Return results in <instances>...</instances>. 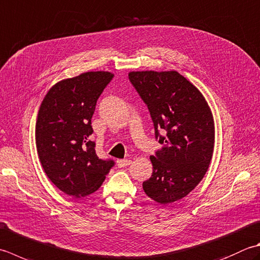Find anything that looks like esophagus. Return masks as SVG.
<instances>
[{
  "label": "esophagus",
  "mask_w": 260,
  "mask_h": 260,
  "mask_svg": "<svg viewBox=\"0 0 260 260\" xmlns=\"http://www.w3.org/2000/svg\"><path fill=\"white\" fill-rule=\"evenodd\" d=\"M132 164V161L126 159V160H117V166H118L119 168H124V167H127L129 166Z\"/></svg>",
  "instance_id": "1"
}]
</instances>
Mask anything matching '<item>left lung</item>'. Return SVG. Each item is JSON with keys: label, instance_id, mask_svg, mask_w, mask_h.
Listing matches in <instances>:
<instances>
[{"label": "left lung", "instance_id": "8db88e82", "mask_svg": "<svg viewBox=\"0 0 260 260\" xmlns=\"http://www.w3.org/2000/svg\"><path fill=\"white\" fill-rule=\"evenodd\" d=\"M128 76L164 144L150 156L153 172L143 189L153 201L170 204L189 194L210 167L215 142L213 114L201 91L177 71H133Z\"/></svg>", "mask_w": 260, "mask_h": 260}]
</instances>
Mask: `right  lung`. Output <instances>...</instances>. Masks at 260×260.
Returning <instances> with one entry per match:
<instances>
[{
	"label": "right lung",
	"instance_id": "1",
	"mask_svg": "<svg viewBox=\"0 0 260 260\" xmlns=\"http://www.w3.org/2000/svg\"><path fill=\"white\" fill-rule=\"evenodd\" d=\"M106 71L85 72L54 84L39 107L36 146L45 174L59 190L75 198L103 185L113 160L99 159L91 118L96 100L113 79Z\"/></svg>",
	"mask_w": 260,
	"mask_h": 260
}]
</instances>
